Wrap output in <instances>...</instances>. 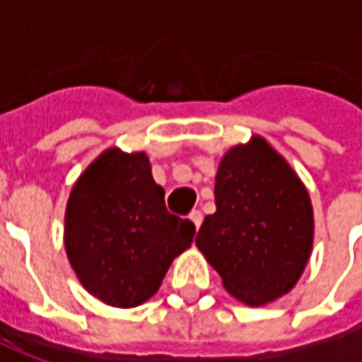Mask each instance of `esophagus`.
I'll return each mask as SVG.
<instances>
[{"label":"esophagus","instance_id":"esophagus-1","mask_svg":"<svg viewBox=\"0 0 362 362\" xmlns=\"http://www.w3.org/2000/svg\"><path fill=\"white\" fill-rule=\"evenodd\" d=\"M188 218H190V222H192L194 230H199V226H201V222H203V216H201V211H192Z\"/></svg>","mask_w":362,"mask_h":362}]
</instances>
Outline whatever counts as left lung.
<instances>
[{"label": "left lung", "mask_w": 362, "mask_h": 362, "mask_svg": "<svg viewBox=\"0 0 362 362\" xmlns=\"http://www.w3.org/2000/svg\"><path fill=\"white\" fill-rule=\"evenodd\" d=\"M313 241V201L287 159L257 134L228 148L216 174V211L194 239L224 289L252 308L276 302L300 281Z\"/></svg>", "instance_id": "left-lung-1"}]
</instances>
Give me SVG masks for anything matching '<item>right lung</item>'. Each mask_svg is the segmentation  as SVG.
<instances>
[{"mask_svg":"<svg viewBox=\"0 0 362 362\" xmlns=\"http://www.w3.org/2000/svg\"><path fill=\"white\" fill-rule=\"evenodd\" d=\"M144 151H103L75 180L64 211V252L88 293L115 308L151 300L194 226L165 209Z\"/></svg>","mask_w":362,"mask_h":362,"instance_id":"add662e5","label":"right lung"}]
</instances>
